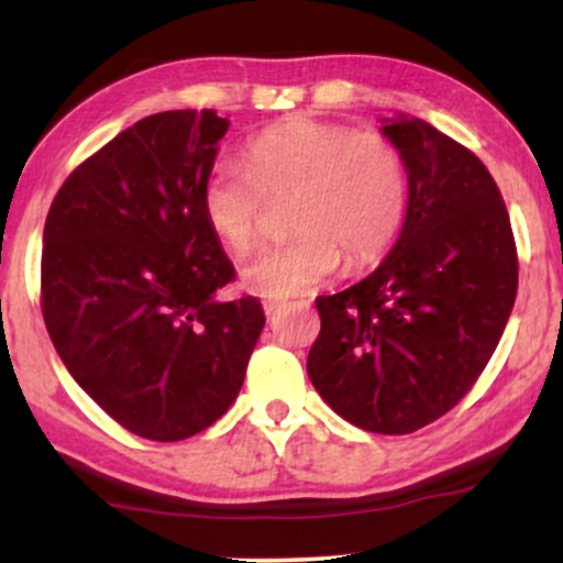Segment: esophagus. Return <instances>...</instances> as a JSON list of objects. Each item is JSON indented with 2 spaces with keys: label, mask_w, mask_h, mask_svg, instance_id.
<instances>
[{
  "label": "esophagus",
  "mask_w": 563,
  "mask_h": 563,
  "mask_svg": "<svg viewBox=\"0 0 563 563\" xmlns=\"http://www.w3.org/2000/svg\"><path fill=\"white\" fill-rule=\"evenodd\" d=\"M280 307H283L280 299H264V312L267 314H275Z\"/></svg>",
  "instance_id": "esophagus-1"
}]
</instances>
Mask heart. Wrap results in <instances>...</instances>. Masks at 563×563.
I'll return each instance as SVG.
<instances>
[{"label": "heart", "instance_id": "1", "mask_svg": "<svg viewBox=\"0 0 563 563\" xmlns=\"http://www.w3.org/2000/svg\"><path fill=\"white\" fill-rule=\"evenodd\" d=\"M243 169L219 161L200 185L206 228L230 254L260 241L269 206L288 200V243L245 262L241 283L264 299L322 286L339 269H360L386 254L410 206V166L380 132L335 121L294 119L262 129L243 145Z\"/></svg>", "mask_w": 563, "mask_h": 563}]
</instances>
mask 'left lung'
<instances>
[{"label":"left lung","instance_id":"1","mask_svg":"<svg viewBox=\"0 0 563 563\" xmlns=\"http://www.w3.org/2000/svg\"><path fill=\"white\" fill-rule=\"evenodd\" d=\"M380 132L410 166L399 241L357 286L318 296L307 373L373 434H412L461 402L500 341L519 286L514 230L493 174L421 119Z\"/></svg>","mask_w":563,"mask_h":563}]
</instances>
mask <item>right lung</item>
Returning a JSON list of instances; mask_svg holds the SVG:
<instances>
[{"mask_svg":"<svg viewBox=\"0 0 563 563\" xmlns=\"http://www.w3.org/2000/svg\"><path fill=\"white\" fill-rule=\"evenodd\" d=\"M228 126L217 111L147 115L68 174L44 222L49 339L76 384L153 442L228 412L264 328L260 299H217L235 267L200 214Z\"/></svg>","mask_w":563,"mask_h":563,"instance_id":"right-lung-1","label":"right lung"}]
</instances>
